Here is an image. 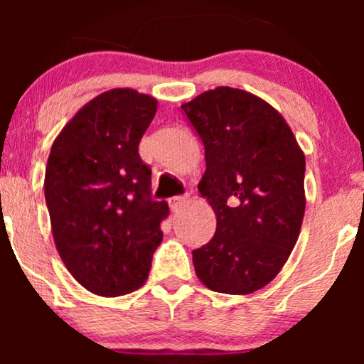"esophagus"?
Here are the masks:
<instances>
[{
  "label": "esophagus",
  "mask_w": 364,
  "mask_h": 364,
  "mask_svg": "<svg viewBox=\"0 0 364 364\" xmlns=\"http://www.w3.org/2000/svg\"><path fill=\"white\" fill-rule=\"evenodd\" d=\"M188 203V196H183V195H178V196H171L169 198V207L173 212H178L179 208L185 207Z\"/></svg>",
  "instance_id": "1"
}]
</instances>
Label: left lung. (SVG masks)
Here are the masks:
<instances>
[{
	"instance_id": "left-lung-1",
	"label": "left lung",
	"mask_w": 364,
	"mask_h": 364,
	"mask_svg": "<svg viewBox=\"0 0 364 364\" xmlns=\"http://www.w3.org/2000/svg\"><path fill=\"white\" fill-rule=\"evenodd\" d=\"M205 147L198 191L215 235L193 250L196 277L224 294H252L281 272L304 217V154L282 114L246 90L217 87L181 104Z\"/></svg>"
}]
</instances>
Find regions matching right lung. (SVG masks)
<instances>
[{
  "mask_svg": "<svg viewBox=\"0 0 364 364\" xmlns=\"http://www.w3.org/2000/svg\"><path fill=\"white\" fill-rule=\"evenodd\" d=\"M156 111L147 94L102 92L53 141L44 195L54 245L94 294L114 298L144 286L162 241L169 207L150 196L152 171L139 154Z\"/></svg>",
  "mask_w": 364,
  "mask_h": 364,
  "instance_id": "add662e5",
  "label": "right lung"
}]
</instances>
